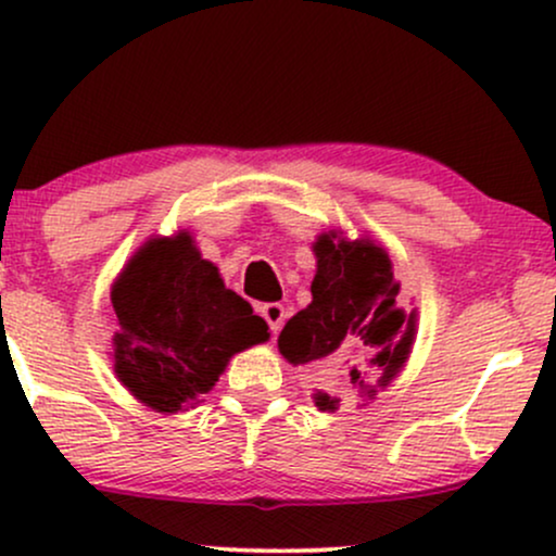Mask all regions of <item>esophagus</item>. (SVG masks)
<instances>
[{
	"label": "esophagus",
	"instance_id": "esophagus-1",
	"mask_svg": "<svg viewBox=\"0 0 556 556\" xmlns=\"http://www.w3.org/2000/svg\"><path fill=\"white\" fill-rule=\"evenodd\" d=\"M260 315L265 317L267 325H270L273 336H276V332H278L280 328H283V323H286V309H283V304H278V302L263 304V306H260Z\"/></svg>",
	"mask_w": 556,
	"mask_h": 556
}]
</instances>
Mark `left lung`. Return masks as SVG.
<instances>
[{
	"label": "left lung",
	"instance_id": "left-lung-1",
	"mask_svg": "<svg viewBox=\"0 0 556 556\" xmlns=\"http://www.w3.org/2000/svg\"><path fill=\"white\" fill-rule=\"evenodd\" d=\"M317 273L312 304L296 312L278 336L289 364H309L319 375L315 406L338 410L343 393L377 395L406 367L416 338V309L397 306L401 283L388 252L371 239H343L338 231L315 241ZM381 375L369 386L366 369Z\"/></svg>",
	"mask_w": 556,
	"mask_h": 556
}]
</instances>
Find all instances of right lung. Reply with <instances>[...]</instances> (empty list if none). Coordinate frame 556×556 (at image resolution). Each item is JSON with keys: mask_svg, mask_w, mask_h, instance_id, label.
Here are the masks:
<instances>
[{"mask_svg": "<svg viewBox=\"0 0 556 556\" xmlns=\"http://www.w3.org/2000/svg\"><path fill=\"white\" fill-rule=\"evenodd\" d=\"M111 304L116 377L159 414L187 410L211 393L228 358L270 338L189 231L148 239L111 286Z\"/></svg>", "mask_w": 556, "mask_h": 556, "instance_id": "1", "label": "right lung"}]
</instances>
